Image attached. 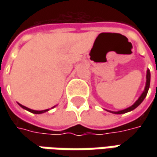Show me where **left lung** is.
<instances>
[{"label":"left lung","instance_id":"obj_1","mask_svg":"<svg viewBox=\"0 0 157 157\" xmlns=\"http://www.w3.org/2000/svg\"><path fill=\"white\" fill-rule=\"evenodd\" d=\"M149 84H150V71H149V70H147V75H146V86H145V89H144V91H143V93L142 94V95L139 97V99H138V100H136V102L134 103V105H132L131 106L128 107V108H126V109H124V110H121V111H118V112L108 111V112L113 113H115V114H121V113H128V112H130V111H132V110H134V109H136V107L140 105L142 101H143V100L146 98L147 94H148V88H149Z\"/></svg>","mask_w":157,"mask_h":157}]
</instances>
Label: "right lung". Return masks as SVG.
<instances>
[{
	"mask_svg": "<svg viewBox=\"0 0 157 157\" xmlns=\"http://www.w3.org/2000/svg\"><path fill=\"white\" fill-rule=\"evenodd\" d=\"M18 105H20L21 107H22L23 109H25V110H27V111L30 112V113H36V114H39V113H45V112L49 111V109H46V110H42V111H36V110H32V109H30V108H28L26 106H24V105H21V104H19L18 103ZM53 107H55V106H53ZM52 107V108H53Z\"/></svg>",
	"mask_w": 157,
	"mask_h": 157,
	"instance_id": "add662e5",
	"label": "right lung"
}]
</instances>
